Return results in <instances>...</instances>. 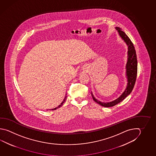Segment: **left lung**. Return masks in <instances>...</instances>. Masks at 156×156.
Masks as SVG:
<instances>
[{"label":"left lung","mask_w":156,"mask_h":156,"mask_svg":"<svg viewBox=\"0 0 156 156\" xmlns=\"http://www.w3.org/2000/svg\"><path fill=\"white\" fill-rule=\"evenodd\" d=\"M116 29L118 30L119 35L123 39L125 42L126 43L128 46V60L126 65V75L127 76V85L125 90L123 93L121 94L120 97L116 99V100L110 102V103H102L99 101L97 100L94 97L93 95L91 93V96L96 103L99 104L100 105L104 107H112L115 106V105L118 104L121 101L125 99L129 95L131 92L132 91V89L134 87L135 84L137 73V56L136 53L135 47L133 44L132 41L129 39V37L127 36L126 34L121 30V29L119 27H116Z\"/></svg>","instance_id":"8db88e82"}]
</instances>
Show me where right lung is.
<instances>
[{"mask_svg": "<svg viewBox=\"0 0 156 156\" xmlns=\"http://www.w3.org/2000/svg\"><path fill=\"white\" fill-rule=\"evenodd\" d=\"M66 97H66L65 98L64 100H63V101H62V103L61 104V105H59V106H58V107H57V108H54V109H51V110H56V109H58V108H59L60 106H62V104H63V103H65V101H66Z\"/></svg>", "mask_w": 156, "mask_h": 156, "instance_id": "1", "label": "right lung"}]
</instances>
